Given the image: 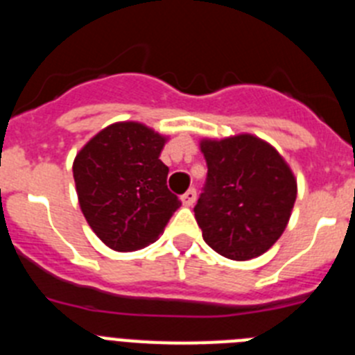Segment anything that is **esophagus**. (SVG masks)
Masks as SVG:
<instances>
[{
    "instance_id": "esophagus-1",
    "label": "esophagus",
    "mask_w": 355,
    "mask_h": 355,
    "mask_svg": "<svg viewBox=\"0 0 355 355\" xmlns=\"http://www.w3.org/2000/svg\"><path fill=\"white\" fill-rule=\"evenodd\" d=\"M196 199H197V192H196V190H193V188H190V190H188L187 193H183V197H181V200H183V205L188 206V208L196 205Z\"/></svg>"
}]
</instances>
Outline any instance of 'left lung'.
I'll return each instance as SVG.
<instances>
[{"label": "left lung", "instance_id": "obj_1", "mask_svg": "<svg viewBox=\"0 0 355 355\" xmlns=\"http://www.w3.org/2000/svg\"><path fill=\"white\" fill-rule=\"evenodd\" d=\"M208 180L196 208L202 238L234 261L258 258L286 229L297 180L286 159L250 133L202 139Z\"/></svg>", "mask_w": 355, "mask_h": 355}]
</instances>
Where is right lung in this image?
Listing matches in <instances>:
<instances>
[{
  "label": "right lung",
  "mask_w": 355,
  "mask_h": 355,
  "mask_svg": "<svg viewBox=\"0 0 355 355\" xmlns=\"http://www.w3.org/2000/svg\"><path fill=\"white\" fill-rule=\"evenodd\" d=\"M168 137L142 122L110 124L72 163L78 202L97 238L117 252L158 240L181 200L167 188L159 159Z\"/></svg>",
  "instance_id": "right-lung-1"
}]
</instances>
